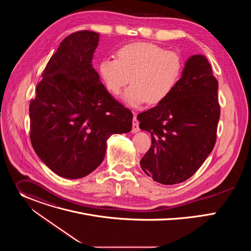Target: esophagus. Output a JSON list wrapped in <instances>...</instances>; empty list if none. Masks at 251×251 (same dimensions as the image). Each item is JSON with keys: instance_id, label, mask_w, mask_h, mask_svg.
I'll return each instance as SVG.
<instances>
[{"instance_id": "obj_1", "label": "esophagus", "mask_w": 251, "mask_h": 251, "mask_svg": "<svg viewBox=\"0 0 251 251\" xmlns=\"http://www.w3.org/2000/svg\"><path fill=\"white\" fill-rule=\"evenodd\" d=\"M139 130H140V128H139V121L134 116L133 124H132V133H137V132H139Z\"/></svg>"}]
</instances>
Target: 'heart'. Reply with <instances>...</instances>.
<instances>
[{
    "mask_svg": "<svg viewBox=\"0 0 251 251\" xmlns=\"http://www.w3.org/2000/svg\"><path fill=\"white\" fill-rule=\"evenodd\" d=\"M116 57L103 58L98 64V74L113 96H118L131 78L132 85L123 96L131 107L147 101L150 104L164 101L182 75L181 56L153 44L125 45L116 51Z\"/></svg>",
    "mask_w": 251,
    "mask_h": 251,
    "instance_id": "b5f03b06",
    "label": "heart"
}]
</instances>
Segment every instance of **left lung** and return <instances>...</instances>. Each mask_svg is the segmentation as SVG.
Instances as JSON below:
<instances>
[{"instance_id": "obj_1", "label": "left lung", "mask_w": 251, "mask_h": 251, "mask_svg": "<svg viewBox=\"0 0 251 251\" xmlns=\"http://www.w3.org/2000/svg\"><path fill=\"white\" fill-rule=\"evenodd\" d=\"M219 83L201 54L191 56L172 93L137 119L152 145L141 169L163 185L185 182L202 165L217 141Z\"/></svg>"}]
</instances>
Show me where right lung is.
I'll list each match as a JSON object with an SVG mask.
<instances>
[{"label": "right lung", "instance_id": "add662e5", "mask_svg": "<svg viewBox=\"0 0 251 251\" xmlns=\"http://www.w3.org/2000/svg\"><path fill=\"white\" fill-rule=\"evenodd\" d=\"M99 33L80 30L59 45L29 103L30 142L55 174L80 178L103 161L106 141L132 129V112L111 96L92 65Z\"/></svg>", "mask_w": 251, "mask_h": 251}]
</instances>
